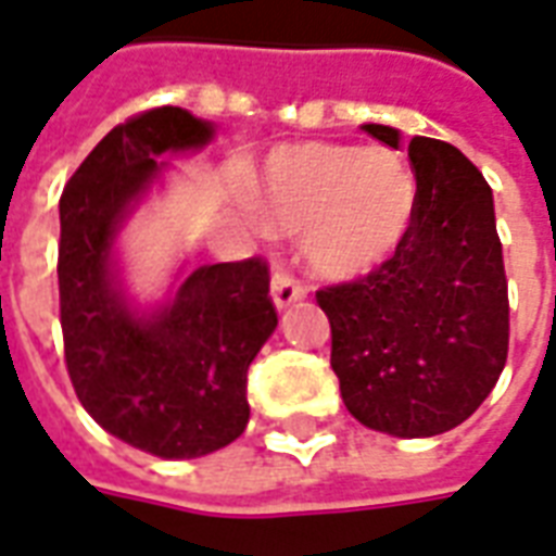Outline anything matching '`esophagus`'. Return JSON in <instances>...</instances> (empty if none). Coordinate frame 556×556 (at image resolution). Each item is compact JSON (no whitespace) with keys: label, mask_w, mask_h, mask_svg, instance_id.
<instances>
[{"label":"esophagus","mask_w":556,"mask_h":556,"mask_svg":"<svg viewBox=\"0 0 556 556\" xmlns=\"http://www.w3.org/2000/svg\"><path fill=\"white\" fill-rule=\"evenodd\" d=\"M303 298H306V286H300L298 279H291L289 274H274V279H270V300H274V306L279 312L289 309L291 303H298Z\"/></svg>","instance_id":"esophagus-1"}]
</instances>
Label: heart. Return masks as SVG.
<instances>
[{
  "instance_id": "obj_1",
  "label": "heart",
  "mask_w": 556,
  "mask_h": 556,
  "mask_svg": "<svg viewBox=\"0 0 556 556\" xmlns=\"http://www.w3.org/2000/svg\"><path fill=\"white\" fill-rule=\"evenodd\" d=\"M253 200L270 229L300 236L315 277L351 282L404 247L418 215V179L389 147L286 143L262 164Z\"/></svg>"
}]
</instances>
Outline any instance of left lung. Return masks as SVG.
<instances>
[{
    "instance_id": "left-lung-1",
    "label": "left lung",
    "mask_w": 556,
    "mask_h": 556,
    "mask_svg": "<svg viewBox=\"0 0 556 556\" xmlns=\"http://www.w3.org/2000/svg\"><path fill=\"white\" fill-rule=\"evenodd\" d=\"M401 150V129L365 123ZM418 215L404 247L351 286L318 291L348 413L377 433L427 439L463 425L495 389L509 344L492 188L463 152L413 138Z\"/></svg>"
}]
</instances>
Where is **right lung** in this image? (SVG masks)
<instances>
[{"instance_id":"obj_1","label":"right lung","mask_w":556,"mask_h":556,"mask_svg":"<svg viewBox=\"0 0 556 556\" xmlns=\"http://www.w3.org/2000/svg\"><path fill=\"white\" fill-rule=\"evenodd\" d=\"M215 141V123L152 109L114 126L61 194L59 291L64 356L88 415L162 459L220 451L250 421L247 368L274 330L258 258L174 270L159 300L126 282L121 236L174 167Z\"/></svg>"}]
</instances>
